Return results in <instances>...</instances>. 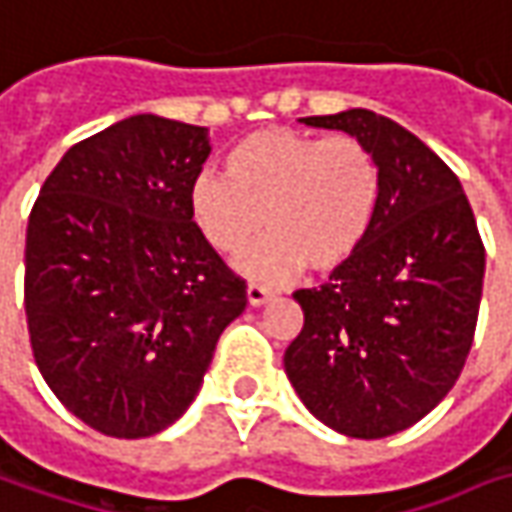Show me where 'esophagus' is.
I'll use <instances>...</instances> for the list:
<instances>
[{
  "label": "esophagus",
  "instance_id": "obj_1",
  "mask_svg": "<svg viewBox=\"0 0 512 512\" xmlns=\"http://www.w3.org/2000/svg\"><path fill=\"white\" fill-rule=\"evenodd\" d=\"M269 298H272V292H269L266 286H257V283H249V286H246V300H249V306H263Z\"/></svg>",
  "mask_w": 512,
  "mask_h": 512
}]
</instances>
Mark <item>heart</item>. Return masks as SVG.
Returning a JSON list of instances; mask_svg holds the SVG:
<instances>
[{"label":"heart","mask_w":512,"mask_h":512,"mask_svg":"<svg viewBox=\"0 0 512 512\" xmlns=\"http://www.w3.org/2000/svg\"><path fill=\"white\" fill-rule=\"evenodd\" d=\"M381 203V168L355 137L263 128L226 154V174L203 171L189 186V214L220 255L240 252L243 275L269 283L335 272L367 243Z\"/></svg>","instance_id":"b5f03b06"}]
</instances>
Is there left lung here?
I'll return each instance as SVG.
<instances>
[{
  "mask_svg": "<svg viewBox=\"0 0 512 512\" xmlns=\"http://www.w3.org/2000/svg\"><path fill=\"white\" fill-rule=\"evenodd\" d=\"M300 123L367 145L381 203L358 255L295 292L303 329L283 367L326 427L387 438L435 410L464 369L484 283L476 217L450 166L387 117L349 108Z\"/></svg>",
  "mask_w": 512,
  "mask_h": 512,
  "instance_id": "obj_1",
  "label": "left lung"
}]
</instances>
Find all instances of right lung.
Masks as SVG:
<instances>
[{
	"instance_id": "1",
	"label": "right lung",
	"mask_w": 512,
	"mask_h": 512,
	"mask_svg": "<svg viewBox=\"0 0 512 512\" xmlns=\"http://www.w3.org/2000/svg\"><path fill=\"white\" fill-rule=\"evenodd\" d=\"M209 128L137 114L71 145L25 237L36 367L88 427L163 433L189 410L246 283L197 232L189 186Z\"/></svg>"
}]
</instances>
